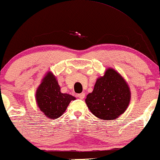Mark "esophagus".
Wrapping results in <instances>:
<instances>
[{
  "mask_svg": "<svg viewBox=\"0 0 160 160\" xmlns=\"http://www.w3.org/2000/svg\"><path fill=\"white\" fill-rule=\"evenodd\" d=\"M85 95H86L85 92H82V93L78 94V98H80V99H83L84 98H85Z\"/></svg>",
  "mask_w": 160,
  "mask_h": 160,
  "instance_id": "34e87169",
  "label": "esophagus"
}]
</instances>
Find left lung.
I'll return each mask as SVG.
<instances>
[{
	"mask_svg": "<svg viewBox=\"0 0 160 160\" xmlns=\"http://www.w3.org/2000/svg\"><path fill=\"white\" fill-rule=\"evenodd\" d=\"M130 91L128 83L114 69L109 68L96 81L93 92L86 96V103L92 113L103 120L118 118L128 108Z\"/></svg>",
	"mask_w": 160,
	"mask_h": 160,
	"instance_id": "8db88e82",
	"label": "left lung"
}]
</instances>
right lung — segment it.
I'll return each mask as SVG.
<instances>
[{"label":"right lung","instance_id":"add662e5","mask_svg":"<svg viewBox=\"0 0 160 160\" xmlns=\"http://www.w3.org/2000/svg\"><path fill=\"white\" fill-rule=\"evenodd\" d=\"M36 98L40 110L52 119L61 116L69 103L75 100L72 95L62 93L58 82L51 72L42 80L36 91Z\"/></svg>","mask_w":160,"mask_h":160}]
</instances>
